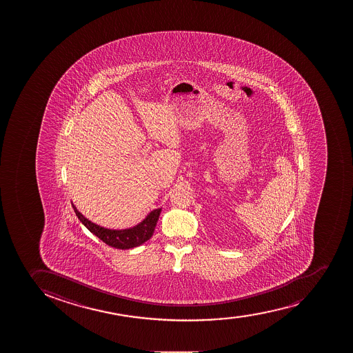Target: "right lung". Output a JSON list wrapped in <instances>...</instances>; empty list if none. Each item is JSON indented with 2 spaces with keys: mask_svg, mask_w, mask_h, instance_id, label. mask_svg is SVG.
Returning a JSON list of instances; mask_svg holds the SVG:
<instances>
[{
  "mask_svg": "<svg viewBox=\"0 0 353 353\" xmlns=\"http://www.w3.org/2000/svg\"><path fill=\"white\" fill-rule=\"evenodd\" d=\"M74 213L78 219L81 220V223L91 231L92 234H95L97 237L100 238L103 243L112 246V248H119V250H129V248H137L143 244L145 241H148L153 236L155 225L160 216L161 208L154 210L147 215L145 220L141 221L139 224L129 229H123V230H112L107 228L100 227L98 224L93 223L88 220L83 214L78 212L77 208L72 203Z\"/></svg>",
  "mask_w": 353,
  "mask_h": 353,
  "instance_id": "add662e5",
  "label": "right lung"
}]
</instances>
